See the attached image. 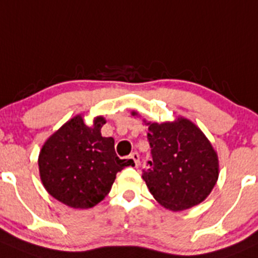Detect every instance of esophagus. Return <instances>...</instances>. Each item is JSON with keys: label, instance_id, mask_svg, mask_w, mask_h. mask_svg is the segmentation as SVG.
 Here are the masks:
<instances>
[{"label": "esophagus", "instance_id": "1", "mask_svg": "<svg viewBox=\"0 0 258 258\" xmlns=\"http://www.w3.org/2000/svg\"><path fill=\"white\" fill-rule=\"evenodd\" d=\"M131 158L133 159L137 167H138V166H141V157H139V154L137 153V152H133V153L131 154Z\"/></svg>", "mask_w": 258, "mask_h": 258}]
</instances>
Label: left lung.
Listing matches in <instances>:
<instances>
[{
    "label": "left lung",
    "instance_id": "left-lung-1",
    "mask_svg": "<svg viewBox=\"0 0 258 258\" xmlns=\"http://www.w3.org/2000/svg\"><path fill=\"white\" fill-rule=\"evenodd\" d=\"M152 161L143 180L162 207L178 212L200 204L218 180V156L203 132L187 119L149 124Z\"/></svg>",
    "mask_w": 258,
    "mask_h": 258
}]
</instances>
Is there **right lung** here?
Wrapping results in <instances>:
<instances>
[{
  "mask_svg": "<svg viewBox=\"0 0 258 258\" xmlns=\"http://www.w3.org/2000/svg\"><path fill=\"white\" fill-rule=\"evenodd\" d=\"M105 119L90 127L77 115L55 132L41 148L39 171L44 187L63 204L75 209L95 207L110 192L116 173L133 159L116 156L114 139L101 136Z\"/></svg>",
  "mask_w": 258,
  "mask_h": 258,
  "instance_id": "1",
  "label": "right lung"
}]
</instances>
